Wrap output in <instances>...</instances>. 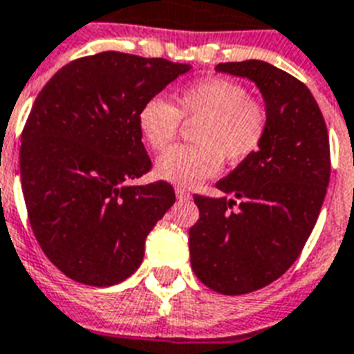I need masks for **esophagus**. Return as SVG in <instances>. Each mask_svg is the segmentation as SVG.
Instances as JSON below:
<instances>
[{
	"instance_id": "esophagus-1",
	"label": "esophagus",
	"mask_w": 354,
	"mask_h": 354,
	"mask_svg": "<svg viewBox=\"0 0 354 354\" xmlns=\"http://www.w3.org/2000/svg\"><path fill=\"white\" fill-rule=\"evenodd\" d=\"M174 193H176V196L180 198V201H189V198H191V193H189V191H185L183 187H176L174 189Z\"/></svg>"
}]
</instances>
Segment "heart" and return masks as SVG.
I'll use <instances>...</instances> for the list:
<instances>
[{
    "mask_svg": "<svg viewBox=\"0 0 354 354\" xmlns=\"http://www.w3.org/2000/svg\"><path fill=\"white\" fill-rule=\"evenodd\" d=\"M198 122L191 147L171 148L156 161L161 180L193 187L219 172L223 159L237 165L260 150L269 128L267 107L249 98V91L232 80H201L182 88L176 105L153 96L137 113V128L152 150L174 141L180 120Z\"/></svg>",
    "mask_w": 354,
    "mask_h": 354,
    "instance_id": "heart-1",
    "label": "heart"
}]
</instances>
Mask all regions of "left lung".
Segmentation results:
<instances>
[{
    "label": "left lung",
    "instance_id": "8db88e82",
    "mask_svg": "<svg viewBox=\"0 0 354 354\" xmlns=\"http://www.w3.org/2000/svg\"><path fill=\"white\" fill-rule=\"evenodd\" d=\"M215 70L252 81L269 113L260 150L217 182L225 196L195 195L201 217L189 230L198 280L243 295L280 279L301 254L327 195L330 148L319 105L293 75L256 59Z\"/></svg>",
    "mask_w": 354,
    "mask_h": 354
}]
</instances>
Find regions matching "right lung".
<instances>
[{
    "instance_id": "add662e5",
    "label": "right lung",
    "mask_w": 354,
    "mask_h": 354,
    "mask_svg": "<svg viewBox=\"0 0 354 354\" xmlns=\"http://www.w3.org/2000/svg\"><path fill=\"white\" fill-rule=\"evenodd\" d=\"M189 70L104 51L57 70L35 100L21 131V191L40 249L68 279L102 288L141 266L176 195L167 182L129 183L152 167L137 113Z\"/></svg>"
}]
</instances>
